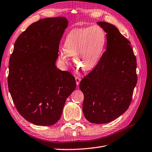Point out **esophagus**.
<instances>
[{
	"label": "esophagus",
	"mask_w": 152,
	"mask_h": 152,
	"mask_svg": "<svg viewBox=\"0 0 152 152\" xmlns=\"http://www.w3.org/2000/svg\"><path fill=\"white\" fill-rule=\"evenodd\" d=\"M75 80H76V84H77V85H79V83H80V80H81V79H80V77H75Z\"/></svg>",
	"instance_id": "esophagus-1"
}]
</instances>
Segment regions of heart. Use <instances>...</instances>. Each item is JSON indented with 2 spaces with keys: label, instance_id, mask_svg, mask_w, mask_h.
<instances>
[{
  "label": "heart",
  "instance_id": "obj_1",
  "mask_svg": "<svg viewBox=\"0 0 152 152\" xmlns=\"http://www.w3.org/2000/svg\"><path fill=\"white\" fill-rule=\"evenodd\" d=\"M106 40L104 31L97 25L72 30L66 37L63 49L59 52V60L64 65L68 62L69 56H73L78 68L91 70L99 60Z\"/></svg>",
  "mask_w": 152,
  "mask_h": 152
}]
</instances>
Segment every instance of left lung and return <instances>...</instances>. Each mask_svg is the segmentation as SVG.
Here are the masks:
<instances>
[{
    "label": "left lung",
    "instance_id": "1",
    "mask_svg": "<svg viewBox=\"0 0 152 152\" xmlns=\"http://www.w3.org/2000/svg\"><path fill=\"white\" fill-rule=\"evenodd\" d=\"M107 33V50L97 65L80 82L82 110L91 123L106 124L129 107L137 83L136 58L131 43L113 25L98 21Z\"/></svg>",
    "mask_w": 152,
    "mask_h": 152
}]
</instances>
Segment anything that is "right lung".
I'll use <instances>...</instances> for the list:
<instances>
[{"instance_id":"obj_1","label":"right lung","mask_w":152,"mask_h":152,"mask_svg":"<svg viewBox=\"0 0 152 152\" xmlns=\"http://www.w3.org/2000/svg\"><path fill=\"white\" fill-rule=\"evenodd\" d=\"M68 21L44 18L18 37L10 59L8 87L17 110L27 121L48 126L60 118L75 77L57 68L59 45Z\"/></svg>"}]
</instances>
